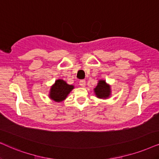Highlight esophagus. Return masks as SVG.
Listing matches in <instances>:
<instances>
[{
    "mask_svg": "<svg viewBox=\"0 0 159 159\" xmlns=\"http://www.w3.org/2000/svg\"><path fill=\"white\" fill-rule=\"evenodd\" d=\"M79 84L81 87H84V86H86V81L85 80H81V81H79Z\"/></svg>",
    "mask_w": 159,
    "mask_h": 159,
    "instance_id": "esophagus-1",
    "label": "esophagus"
}]
</instances>
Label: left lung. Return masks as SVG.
<instances>
[{
    "mask_svg": "<svg viewBox=\"0 0 159 159\" xmlns=\"http://www.w3.org/2000/svg\"><path fill=\"white\" fill-rule=\"evenodd\" d=\"M96 97L101 99H106L111 95V86L106 84L104 80H100L98 85L94 89Z\"/></svg>",
    "mask_w": 159,
    "mask_h": 159,
    "instance_id": "1",
    "label": "left lung"
}]
</instances>
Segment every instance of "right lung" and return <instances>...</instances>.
<instances>
[{"instance_id":"right-lung-1","label":"right lung","mask_w":159,"mask_h":159,"mask_svg":"<svg viewBox=\"0 0 159 159\" xmlns=\"http://www.w3.org/2000/svg\"><path fill=\"white\" fill-rule=\"evenodd\" d=\"M74 86L70 85L62 79H58L51 86L49 98L56 102H61L66 99L70 92L73 89Z\"/></svg>"}]
</instances>
